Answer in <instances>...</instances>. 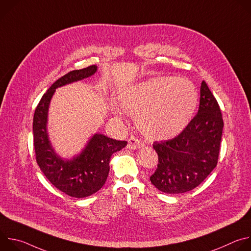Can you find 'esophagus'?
I'll use <instances>...</instances> for the list:
<instances>
[{"label": "esophagus", "mask_w": 251, "mask_h": 251, "mask_svg": "<svg viewBox=\"0 0 251 251\" xmlns=\"http://www.w3.org/2000/svg\"><path fill=\"white\" fill-rule=\"evenodd\" d=\"M142 146H143V144L141 143V141L138 138H136L135 136H131L129 138V140H128V146H127L128 149L136 150V149H138V148H140Z\"/></svg>", "instance_id": "1"}]
</instances>
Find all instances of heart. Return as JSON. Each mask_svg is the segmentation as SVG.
I'll list each match as a JSON object with an SVG mask.
<instances>
[{"mask_svg":"<svg viewBox=\"0 0 251 251\" xmlns=\"http://www.w3.org/2000/svg\"><path fill=\"white\" fill-rule=\"evenodd\" d=\"M198 101V91L191 80L172 76L136 84L120 97L121 106L134 117L139 131L152 141L180 134L191 122Z\"/></svg>","mask_w":251,"mask_h":251,"instance_id":"1","label":"heart"}]
</instances>
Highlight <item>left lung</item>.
<instances>
[{
	"instance_id": "obj_1",
	"label": "left lung",
	"mask_w": 251,
	"mask_h": 251,
	"mask_svg": "<svg viewBox=\"0 0 251 251\" xmlns=\"http://www.w3.org/2000/svg\"><path fill=\"white\" fill-rule=\"evenodd\" d=\"M223 128L219 103L202 81L197 115L176 137L153 144L159 161L151 183L166 194L197 188L217 167Z\"/></svg>"
}]
</instances>
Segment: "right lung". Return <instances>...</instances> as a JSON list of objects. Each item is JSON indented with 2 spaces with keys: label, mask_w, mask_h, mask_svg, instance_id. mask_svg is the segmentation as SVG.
<instances>
[{
  "label": "right lung",
  "mask_w": 251,
  "mask_h": 251,
  "mask_svg": "<svg viewBox=\"0 0 251 251\" xmlns=\"http://www.w3.org/2000/svg\"><path fill=\"white\" fill-rule=\"evenodd\" d=\"M96 65L73 70L57 79L44 94L35 108L32 122L33 145L37 163L48 180L59 191L73 198H85L99 191L109 174L113 153L120 151L126 141H118L103 134H94L79 155L61 159L53 150L48 134L50 102L57 87L93 75Z\"/></svg>",
  "instance_id": "1"
}]
</instances>
